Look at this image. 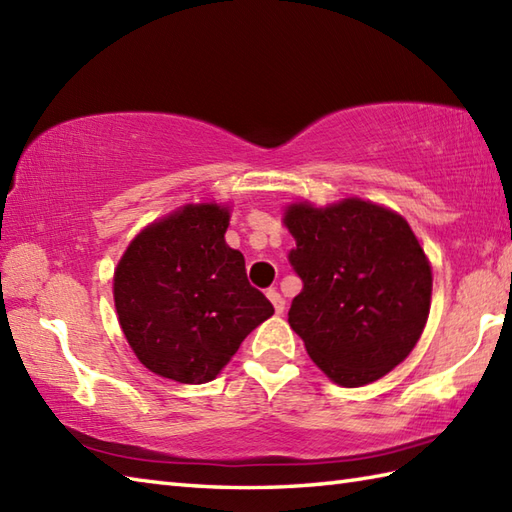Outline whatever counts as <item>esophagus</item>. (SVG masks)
I'll list each match as a JSON object with an SVG mask.
<instances>
[{"label": "esophagus", "instance_id": "34e87169", "mask_svg": "<svg viewBox=\"0 0 512 512\" xmlns=\"http://www.w3.org/2000/svg\"><path fill=\"white\" fill-rule=\"evenodd\" d=\"M266 297H268V299H270V303H273V306H275V312H277V314L284 312V308H286V301H284V297H281L275 288H270V290L266 292Z\"/></svg>", "mask_w": 512, "mask_h": 512}]
</instances>
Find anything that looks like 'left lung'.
<instances>
[{
  "label": "left lung",
  "instance_id": "1",
  "mask_svg": "<svg viewBox=\"0 0 512 512\" xmlns=\"http://www.w3.org/2000/svg\"><path fill=\"white\" fill-rule=\"evenodd\" d=\"M290 264L303 290L288 312L310 358L332 383L383 378L420 341L431 308V262L400 213L363 198L290 202Z\"/></svg>",
  "mask_w": 512,
  "mask_h": 512
}]
</instances>
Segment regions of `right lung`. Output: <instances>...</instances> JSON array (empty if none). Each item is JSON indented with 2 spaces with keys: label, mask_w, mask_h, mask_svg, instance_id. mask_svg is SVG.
<instances>
[{
  "label": "right lung",
  "mask_w": 512,
  "mask_h": 512,
  "mask_svg": "<svg viewBox=\"0 0 512 512\" xmlns=\"http://www.w3.org/2000/svg\"><path fill=\"white\" fill-rule=\"evenodd\" d=\"M228 202H191L158 217L114 268V306L125 339L149 372L202 385L275 314L226 244Z\"/></svg>",
  "instance_id": "add662e5"
}]
</instances>
